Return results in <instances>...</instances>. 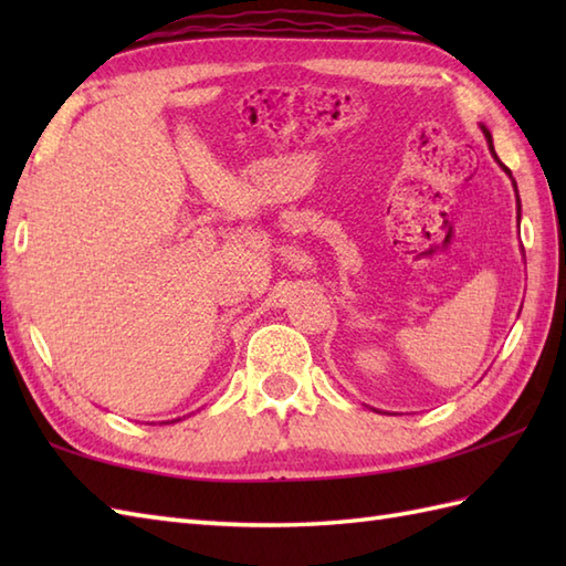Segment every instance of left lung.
<instances>
[{
	"mask_svg": "<svg viewBox=\"0 0 566 566\" xmlns=\"http://www.w3.org/2000/svg\"><path fill=\"white\" fill-rule=\"evenodd\" d=\"M482 130H484V136H486V143H489V150H491V155H494V158H496V163L503 167V172H506L509 177H511V170H509V167L506 165H503L501 160H499V155H496V150H494V140H491V134H489V128L486 126H482ZM513 179V177H511ZM513 187H515V179H513ZM515 195H518V187H515ZM518 216H521V199H518Z\"/></svg>",
	"mask_w": 566,
	"mask_h": 566,
	"instance_id": "8db88e82",
	"label": "left lung"
}]
</instances>
